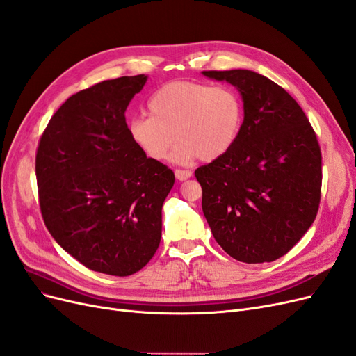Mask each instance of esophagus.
<instances>
[{"label":"esophagus","instance_id":"1","mask_svg":"<svg viewBox=\"0 0 356 356\" xmlns=\"http://www.w3.org/2000/svg\"><path fill=\"white\" fill-rule=\"evenodd\" d=\"M175 177L178 181H186L191 177V172L190 170H181V169H177L175 170Z\"/></svg>","mask_w":356,"mask_h":356}]
</instances>
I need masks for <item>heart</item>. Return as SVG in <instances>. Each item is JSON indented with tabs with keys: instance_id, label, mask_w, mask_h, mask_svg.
Listing matches in <instances>:
<instances>
[{
	"instance_id": "1",
	"label": "heart",
	"mask_w": 356,
	"mask_h": 356,
	"mask_svg": "<svg viewBox=\"0 0 356 356\" xmlns=\"http://www.w3.org/2000/svg\"><path fill=\"white\" fill-rule=\"evenodd\" d=\"M149 115L129 122L134 144L152 160H163L174 145L170 161L190 165L222 157L236 144L243 124L241 95L229 86L213 88L195 81H172L148 101Z\"/></svg>"
}]
</instances>
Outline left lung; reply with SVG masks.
<instances>
[{
    "label": "left lung",
    "instance_id": "obj_1",
    "mask_svg": "<svg viewBox=\"0 0 356 356\" xmlns=\"http://www.w3.org/2000/svg\"><path fill=\"white\" fill-rule=\"evenodd\" d=\"M202 74L234 86L243 102L238 141L195 172L204 218L234 260L275 261L316 217L322 182L316 135L293 96L264 75L250 70Z\"/></svg>",
    "mask_w": 356,
    "mask_h": 356
}]
</instances>
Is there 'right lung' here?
Wrapping results in <instances>:
<instances>
[{"label": "right lung", "mask_w": 356, "mask_h": 356, "mask_svg": "<svg viewBox=\"0 0 356 356\" xmlns=\"http://www.w3.org/2000/svg\"><path fill=\"white\" fill-rule=\"evenodd\" d=\"M147 79L105 80L72 95L50 118L35 159L53 239L90 270L111 276L134 275L152 260L175 182L129 135L124 113Z\"/></svg>", "instance_id": "right-lung-1"}]
</instances>
